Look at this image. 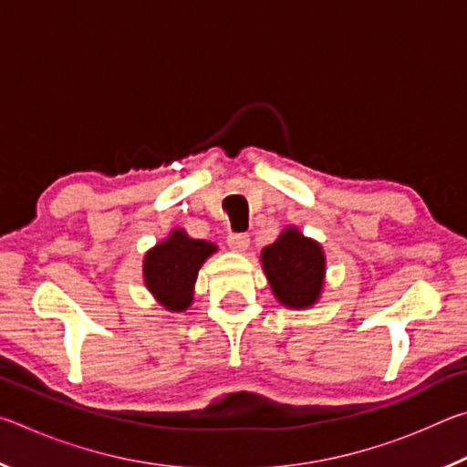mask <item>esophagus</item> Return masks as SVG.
I'll return each instance as SVG.
<instances>
[{
    "label": "esophagus",
    "mask_w": 467,
    "mask_h": 467,
    "mask_svg": "<svg viewBox=\"0 0 467 467\" xmlns=\"http://www.w3.org/2000/svg\"><path fill=\"white\" fill-rule=\"evenodd\" d=\"M226 243L234 251H244L249 247V234H228Z\"/></svg>",
    "instance_id": "obj_1"
}]
</instances>
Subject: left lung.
<instances>
[{"mask_svg": "<svg viewBox=\"0 0 467 467\" xmlns=\"http://www.w3.org/2000/svg\"><path fill=\"white\" fill-rule=\"evenodd\" d=\"M262 264L282 305L305 309L319 298L326 257L319 244L296 228H288L274 244H267L262 251Z\"/></svg>", "mask_w": 467, "mask_h": 467, "instance_id": "left-lung-1", "label": "left lung"}]
</instances>
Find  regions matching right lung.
I'll list each match as a JSON object with an SVG mask.
<instances>
[{"label": "right lung", "mask_w": 467, "mask_h": 467, "mask_svg": "<svg viewBox=\"0 0 467 467\" xmlns=\"http://www.w3.org/2000/svg\"><path fill=\"white\" fill-rule=\"evenodd\" d=\"M214 251L212 243L189 239L185 231L177 228L167 241L148 251L144 259L148 290L169 311H185L192 305L197 272Z\"/></svg>", "instance_id": "obj_1"}]
</instances>
